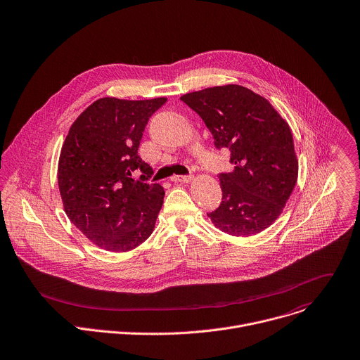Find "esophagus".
<instances>
[{"mask_svg": "<svg viewBox=\"0 0 360 360\" xmlns=\"http://www.w3.org/2000/svg\"><path fill=\"white\" fill-rule=\"evenodd\" d=\"M192 179H193L192 175H174V176L171 178V181H174V182H182V184H189Z\"/></svg>", "mask_w": 360, "mask_h": 360, "instance_id": "1", "label": "esophagus"}]
</instances>
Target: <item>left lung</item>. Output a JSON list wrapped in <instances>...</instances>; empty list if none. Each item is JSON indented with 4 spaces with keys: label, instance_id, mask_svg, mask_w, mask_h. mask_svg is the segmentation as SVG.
Returning <instances> with one entry per match:
<instances>
[{
    "label": "left lung",
    "instance_id": "left-lung-1",
    "mask_svg": "<svg viewBox=\"0 0 360 360\" xmlns=\"http://www.w3.org/2000/svg\"><path fill=\"white\" fill-rule=\"evenodd\" d=\"M205 122L216 148L230 150L233 171L220 174L221 203L207 213L231 236H253L271 226L290 199L298 160L288 123L267 98L224 84L181 96Z\"/></svg>",
    "mask_w": 360,
    "mask_h": 360
}]
</instances>
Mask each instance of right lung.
<instances>
[{
    "instance_id": "right-lung-1",
    "label": "right lung",
    "mask_w": 360,
    "mask_h": 360,
    "mask_svg": "<svg viewBox=\"0 0 360 360\" xmlns=\"http://www.w3.org/2000/svg\"><path fill=\"white\" fill-rule=\"evenodd\" d=\"M167 97H103L72 124L60 150L58 185L70 221L96 246L130 252L151 236L164 188L148 184L153 168L139 155L150 117ZM140 170L143 175L134 180Z\"/></svg>"
}]
</instances>
